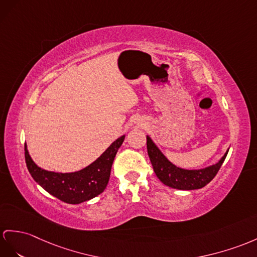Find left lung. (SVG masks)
Here are the masks:
<instances>
[{
    "label": "left lung",
    "mask_w": 257,
    "mask_h": 257,
    "mask_svg": "<svg viewBox=\"0 0 257 257\" xmlns=\"http://www.w3.org/2000/svg\"><path fill=\"white\" fill-rule=\"evenodd\" d=\"M147 152L156 176L167 186L178 190H197L207 185L216 177L226 159L229 149L217 164L199 170H186L169 161L156 144L147 136Z\"/></svg>",
    "instance_id": "left-lung-1"
}]
</instances>
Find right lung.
Here are the masks:
<instances>
[{"mask_svg": "<svg viewBox=\"0 0 257 257\" xmlns=\"http://www.w3.org/2000/svg\"><path fill=\"white\" fill-rule=\"evenodd\" d=\"M118 137L100 157L88 167L76 172L59 173L37 166L25 145V160L31 177L43 190L67 204H80L101 194L108 185L111 167L124 141Z\"/></svg>", "mask_w": 257, "mask_h": 257, "instance_id": "right-lung-1", "label": "right lung"}]
</instances>
